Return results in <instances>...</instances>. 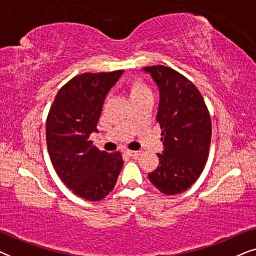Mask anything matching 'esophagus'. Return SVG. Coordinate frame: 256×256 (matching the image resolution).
Masks as SVG:
<instances>
[{
    "label": "esophagus",
    "mask_w": 256,
    "mask_h": 256,
    "mask_svg": "<svg viewBox=\"0 0 256 256\" xmlns=\"http://www.w3.org/2000/svg\"><path fill=\"white\" fill-rule=\"evenodd\" d=\"M124 154L129 157H132V158H138V157L140 156V154H141V152H132V150H126Z\"/></svg>",
    "instance_id": "esophagus-1"
}]
</instances>
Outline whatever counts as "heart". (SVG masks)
<instances>
[{"label": "heart", "mask_w": 256, "mask_h": 256, "mask_svg": "<svg viewBox=\"0 0 256 256\" xmlns=\"http://www.w3.org/2000/svg\"><path fill=\"white\" fill-rule=\"evenodd\" d=\"M146 93H149L148 87H146L141 80H134V82L130 84V86H129V98H130V99L143 96V94Z\"/></svg>", "instance_id": "1"}]
</instances>
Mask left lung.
<instances>
[{
    "label": "left lung",
    "instance_id": "obj_1",
    "mask_svg": "<svg viewBox=\"0 0 256 256\" xmlns=\"http://www.w3.org/2000/svg\"><path fill=\"white\" fill-rule=\"evenodd\" d=\"M160 92L156 118L162 129L160 166L148 174L162 194L188 190L204 169L211 144L212 126L202 94L190 80L163 65L146 66Z\"/></svg>",
    "mask_w": 256,
    "mask_h": 256
}]
</instances>
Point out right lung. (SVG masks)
<instances>
[{
	"label": "right lung",
	"instance_id": "right-lung-1",
	"mask_svg": "<svg viewBox=\"0 0 256 256\" xmlns=\"http://www.w3.org/2000/svg\"><path fill=\"white\" fill-rule=\"evenodd\" d=\"M124 71L84 73L59 90L46 120V144L56 172L73 194L90 202L106 197L124 166L121 154L92 146L90 136L104 101Z\"/></svg>",
	"mask_w": 256,
	"mask_h": 256
}]
</instances>
